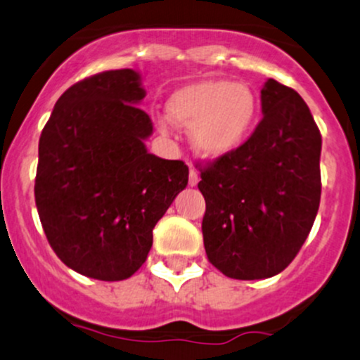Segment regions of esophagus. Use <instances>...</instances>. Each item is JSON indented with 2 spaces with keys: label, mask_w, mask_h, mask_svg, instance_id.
I'll return each instance as SVG.
<instances>
[{
  "label": "esophagus",
  "mask_w": 360,
  "mask_h": 360,
  "mask_svg": "<svg viewBox=\"0 0 360 360\" xmlns=\"http://www.w3.org/2000/svg\"><path fill=\"white\" fill-rule=\"evenodd\" d=\"M197 184H199V172H197L193 167H191V173H188V185H191V187H195Z\"/></svg>",
  "instance_id": "1"
}]
</instances>
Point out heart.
<instances>
[{
  "mask_svg": "<svg viewBox=\"0 0 360 360\" xmlns=\"http://www.w3.org/2000/svg\"><path fill=\"white\" fill-rule=\"evenodd\" d=\"M167 112L172 122L191 131L192 148L205 158H221L240 148L258 117V98L245 83L202 79L169 96ZM168 131V120H160Z\"/></svg>",
  "mask_w": 360,
  "mask_h": 360,
  "instance_id": "obj_1",
  "label": "heart"
}]
</instances>
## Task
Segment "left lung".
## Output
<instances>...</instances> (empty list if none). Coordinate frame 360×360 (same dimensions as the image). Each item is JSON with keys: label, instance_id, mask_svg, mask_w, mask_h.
Returning a JSON list of instances; mask_svg holds the SVG:
<instances>
[{"label": "left lung", "instance_id": "obj_1", "mask_svg": "<svg viewBox=\"0 0 360 360\" xmlns=\"http://www.w3.org/2000/svg\"><path fill=\"white\" fill-rule=\"evenodd\" d=\"M240 148L200 169L202 234L209 262L240 281L282 272L313 228L321 197V134L300 93L276 79Z\"/></svg>", "mask_w": 360, "mask_h": 360}]
</instances>
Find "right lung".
Here are the masks:
<instances>
[{
    "label": "right lung",
    "instance_id": "1",
    "mask_svg": "<svg viewBox=\"0 0 360 360\" xmlns=\"http://www.w3.org/2000/svg\"><path fill=\"white\" fill-rule=\"evenodd\" d=\"M139 72L103 71L68 88L39 141L35 204L63 264L124 281L146 262L153 228L187 187L188 167L148 153L153 122Z\"/></svg>",
    "mask_w": 360,
    "mask_h": 360
}]
</instances>
